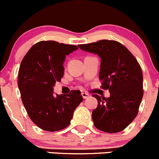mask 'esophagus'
<instances>
[{"mask_svg": "<svg viewBox=\"0 0 159 159\" xmlns=\"http://www.w3.org/2000/svg\"><path fill=\"white\" fill-rule=\"evenodd\" d=\"M81 95H82V97L84 99H86V98H88V97H89V94H88V93H85V92L81 93Z\"/></svg>", "mask_w": 159, "mask_h": 159, "instance_id": "1", "label": "esophagus"}]
</instances>
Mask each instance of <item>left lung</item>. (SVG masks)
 <instances>
[{"instance_id": "obj_1", "label": "left lung", "mask_w": 159, "mask_h": 159, "mask_svg": "<svg viewBox=\"0 0 159 159\" xmlns=\"http://www.w3.org/2000/svg\"><path fill=\"white\" fill-rule=\"evenodd\" d=\"M101 59L99 79L110 98L93 94L98 107L92 112L95 127L106 133H119L136 118L143 96V76L136 58L119 42L103 39L78 45Z\"/></svg>"}]
</instances>
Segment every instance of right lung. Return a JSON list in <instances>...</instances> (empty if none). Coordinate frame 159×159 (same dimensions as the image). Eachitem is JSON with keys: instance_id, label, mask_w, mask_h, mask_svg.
Masks as SVG:
<instances>
[{"instance_id": "add662e5", "label": "right lung", "mask_w": 159, "mask_h": 159, "mask_svg": "<svg viewBox=\"0 0 159 159\" xmlns=\"http://www.w3.org/2000/svg\"><path fill=\"white\" fill-rule=\"evenodd\" d=\"M76 46L41 41L27 52L21 61L18 88L28 116L40 129L55 132L67 127L77 107L83 101L80 91L58 95L53 87L64 75L66 56Z\"/></svg>"}]
</instances>
